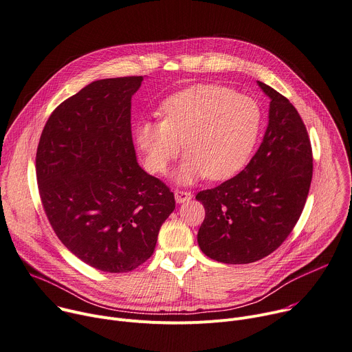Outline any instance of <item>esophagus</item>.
<instances>
[{"label": "esophagus", "mask_w": 352, "mask_h": 352, "mask_svg": "<svg viewBox=\"0 0 352 352\" xmlns=\"http://www.w3.org/2000/svg\"><path fill=\"white\" fill-rule=\"evenodd\" d=\"M191 192L188 191H184V190H175V199H176V203L179 204H183V203H187L191 200Z\"/></svg>", "instance_id": "1"}]
</instances>
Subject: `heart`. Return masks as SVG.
I'll list each match as a JSON object with an SVG mask.
<instances>
[{
  "mask_svg": "<svg viewBox=\"0 0 352 352\" xmlns=\"http://www.w3.org/2000/svg\"><path fill=\"white\" fill-rule=\"evenodd\" d=\"M160 113L161 122L137 124L134 141L145 168L155 175L168 170L183 142L187 155L173 173L182 184L236 175L252 158L263 127V110L254 98L215 84L170 95Z\"/></svg>",
  "mask_w": 352,
  "mask_h": 352,
  "instance_id": "b5f03b06",
  "label": "heart"
}]
</instances>
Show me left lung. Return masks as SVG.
<instances>
[{"mask_svg":"<svg viewBox=\"0 0 352 352\" xmlns=\"http://www.w3.org/2000/svg\"><path fill=\"white\" fill-rule=\"evenodd\" d=\"M257 84L270 98L261 145L245 170L196 196L206 208L199 246L226 264L253 263L281 246L303 211L314 173L298 110L276 89Z\"/></svg>","mask_w":352,"mask_h":352,"instance_id":"8db88e82","label":"left lung"}]
</instances>
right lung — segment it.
I'll use <instances>...</instances> for the list:
<instances>
[{"label": "right lung", "instance_id": "add662e5", "mask_svg": "<svg viewBox=\"0 0 352 352\" xmlns=\"http://www.w3.org/2000/svg\"><path fill=\"white\" fill-rule=\"evenodd\" d=\"M142 81L91 82L50 114L36 152L38 194L57 238L106 272L145 263L175 210L169 187L137 164L131 96Z\"/></svg>", "mask_w": 352, "mask_h": 352}]
</instances>
